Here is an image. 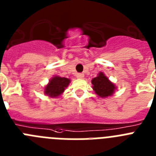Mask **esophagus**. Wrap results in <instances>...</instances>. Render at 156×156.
Instances as JSON below:
<instances>
[{
  "instance_id": "obj_1",
  "label": "esophagus",
  "mask_w": 156,
  "mask_h": 156,
  "mask_svg": "<svg viewBox=\"0 0 156 156\" xmlns=\"http://www.w3.org/2000/svg\"><path fill=\"white\" fill-rule=\"evenodd\" d=\"M77 79H83V77H84V74L83 73H78L76 75Z\"/></svg>"
}]
</instances>
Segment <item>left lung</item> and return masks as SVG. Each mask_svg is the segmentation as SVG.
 I'll list each match as a JSON object with an SVG mask.
<instances>
[{"label": "left lung", "mask_w": 156, "mask_h": 156, "mask_svg": "<svg viewBox=\"0 0 156 156\" xmlns=\"http://www.w3.org/2000/svg\"><path fill=\"white\" fill-rule=\"evenodd\" d=\"M91 83L93 84L92 88L95 94L101 98L112 96L116 89L115 85L109 80L102 72H100L97 76L92 79Z\"/></svg>", "instance_id": "1"}]
</instances>
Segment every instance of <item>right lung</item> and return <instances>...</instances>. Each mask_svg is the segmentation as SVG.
Here are the masks:
<instances>
[{
	"label": "right lung",
	"instance_id": "add662e5",
	"mask_svg": "<svg viewBox=\"0 0 156 156\" xmlns=\"http://www.w3.org/2000/svg\"><path fill=\"white\" fill-rule=\"evenodd\" d=\"M70 81L66 77L55 76L51 78L48 84L44 87V93L49 98H58L68 87Z\"/></svg>",
	"mask_w": 156,
	"mask_h": 156
}]
</instances>
